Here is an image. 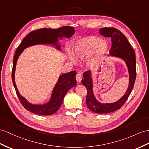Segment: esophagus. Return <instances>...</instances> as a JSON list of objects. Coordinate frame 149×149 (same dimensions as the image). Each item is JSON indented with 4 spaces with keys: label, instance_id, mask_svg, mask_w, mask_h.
Wrapping results in <instances>:
<instances>
[{
    "label": "esophagus",
    "instance_id": "34e87169",
    "mask_svg": "<svg viewBox=\"0 0 149 149\" xmlns=\"http://www.w3.org/2000/svg\"><path fill=\"white\" fill-rule=\"evenodd\" d=\"M76 80H77V82H81L82 80V75L81 73H78L76 75Z\"/></svg>",
    "mask_w": 149,
    "mask_h": 149
}]
</instances>
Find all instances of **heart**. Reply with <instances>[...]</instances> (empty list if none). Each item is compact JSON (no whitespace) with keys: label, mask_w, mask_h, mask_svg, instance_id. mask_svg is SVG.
<instances>
[{"label":"heart","mask_w":149,"mask_h":149,"mask_svg":"<svg viewBox=\"0 0 149 149\" xmlns=\"http://www.w3.org/2000/svg\"><path fill=\"white\" fill-rule=\"evenodd\" d=\"M108 49V44L104 40H101L97 36H91L83 38L75 42L74 47V54L76 58H84L93 53L89 63L96 64L103 56ZM71 62L75 63L74 56L69 55Z\"/></svg>","instance_id":"obj_1"}]
</instances>
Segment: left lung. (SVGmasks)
<instances>
[{"instance_id": "8db88e82", "label": "left lung", "mask_w": 149, "mask_h": 149, "mask_svg": "<svg viewBox=\"0 0 149 149\" xmlns=\"http://www.w3.org/2000/svg\"><path fill=\"white\" fill-rule=\"evenodd\" d=\"M101 35L111 38L112 45L109 56L123 60L128 67L129 85L127 92L119 100L113 103H101L95 97L93 93V82L91 72L86 71L83 74L82 84L87 89L86 103L91 111L96 113H109L119 109L128 100L134 86L136 79V58L135 52L127 38L119 30L114 28H102L100 29Z\"/></svg>"}]
</instances>
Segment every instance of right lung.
<instances>
[{"label":"right lung","mask_w":149,"mask_h":149,"mask_svg":"<svg viewBox=\"0 0 149 149\" xmlns=\"http://www.w3.org/2000/svg\"><path fill=\"white\" fill-rule=\"evenodd\" d=\"M75 33L74 27L63 26L57 29H39L29 33L17 47L13 59L12 80L17 96L23 107L28 111L39 115H52L57 111L62 104L63 98L68 91L75 86L77 81L75 75L77 72L71 71L60 75L59 79L53 90L52 96L47 103L44 104H33L30 103L19 93L15 83V70L19 56L26 48L35 45L46 44L55 45L57 49L60 50L61 47L58 43V39L63 37L68 38Z\"/></svg>","instance_id":"right-lung-1"}]
</instances>
